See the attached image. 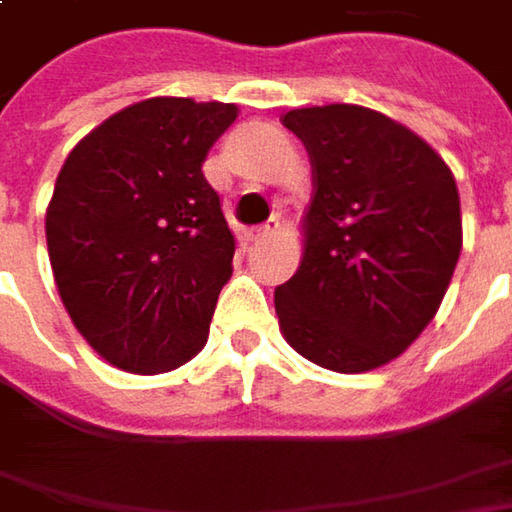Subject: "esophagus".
Listing matches in <instances>:
<instances>
[{
    "mask_svg": "<svg viewBox=\"0 0 512 512\" xmlns=\"http://www.w3.org/2000/svg\"><path fill=\"white\" fill-rule=\"evenodd\" d=\"M276 230H279V219H270V222L259 225L253 233H250V242H265V239H270Z\"/></svg>",
    "mask_w": 512,
    "mask_h": 512,
    "instance_id": "esophagus-1",
    "label": "esophagus"
}]
</instances>
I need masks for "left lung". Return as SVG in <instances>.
<instances>
[{
	"instance_id": "1",
	"label": "left lung",
	"mask_w": 512,
	"mask_h": 512,
	"mask_svg": "<svg viewBox=\"0 0 512 512\" xmlns=\"http://www.w3.org/2000/svg\"><path fill=\"white\" fill-rule=\"evenodd\" d=\"M310 153L305 259L276 287L285 339L336 373L404 353L442 305L462 253L459 187L413 130L359 105L285 113Z\"/></svg>"
}]
</instances>
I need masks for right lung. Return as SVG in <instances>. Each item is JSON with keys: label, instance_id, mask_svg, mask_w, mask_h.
Returning a JSON list of instances; mask_svg holds the SVG:
<instances>
[{"label": "right lung", "instance_id": "obj_1", "mask_svg": "<svg viewBox=\"0 0 512 512\" xmlns=\"http://www.w3.org/2000/svg\"><path fill=\"white\" fill-rule=\"evenodd\" d=\"M236 105L156 96L70 150L45 219L76 330L128 373H165L207 342L236 239L207 185V150Z\"/></svg>", "mask_w": 512, "mask_h": 512}]
</instances>
